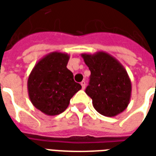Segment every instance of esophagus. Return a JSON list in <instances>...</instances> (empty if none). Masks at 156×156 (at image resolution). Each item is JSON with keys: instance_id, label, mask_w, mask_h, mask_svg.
I'll list each match as a JSON object with an SVG mask.
<instances>
[{"instance_id": "34e87169", "label": "esophagus", "mask_w": 156, "mask_h": 156, "mask_svg": "<svg viewBox=\"0 0 156 156\" xmlns=\"http://www.w3.org/2000/svg\"><path fill=\"white\" fill-rule=\"evenodd\" d=\"M81 86H82V89H85V86H86L85 81H82L81 82Z\"/></svg>"}]
</instances>
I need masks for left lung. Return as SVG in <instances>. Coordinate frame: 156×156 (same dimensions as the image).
<instances>
[{
  "instance_id": "obj_1",
  "label": "left lung",
  "mask_w": 156,
  "mask_h": 156,
  "mask_svg": "<svg viewBox=\"0 0 156 156\" xmlns=\"http://www.w3.org/2000/svg\"><path fill=\"white\" fill-rule=\"evenodd\" d=\"M81 56L91 72L85 92L94 108L105 116H116L126 110L130 102L132 83L119 61L105 51L83 53Z\"/></svg>"
}]
</instances>
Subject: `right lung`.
Masks as SVG:
<instances>
[{"label":"right lung","mask_w":156,"mask_h":156,"mask_svg":"<svg viewBox=\"0 0 156 156\" xmlns=\"http://www.w3.org/2000/svg\"><path fill=\"white\" fill-rule=\"evenodd\" d=\"M70 55L54 51L35 64L28 78V92L33 105L48 116H55L67 108L70 100L82 86L67 67Z\"/></svg>","instance_id":"add662e5"}]
</instances>
